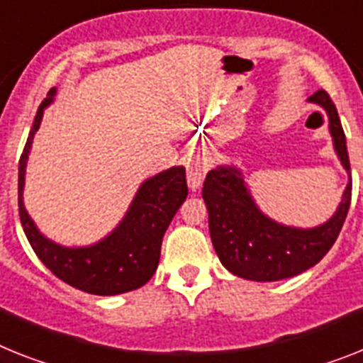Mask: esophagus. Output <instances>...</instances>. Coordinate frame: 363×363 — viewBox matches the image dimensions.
<instances>
[{
  "mask_svg": "<svg viewBox=\"0 0 363 363\" xmlns=\"http://www.w3.org/2000/svg\"><path fill=\"white\" fill-rule=\"evenodd\" d=\"M210 162L205 155H191L186 162V179H188V186H190L191 191L199 190L203 181H205V175L208 172Z\"/></svg>",
  "mask_w": 363,
  "mask_h": 363,
  "instance_id": "1",
  "label": "esophagus"
}]
</instances>
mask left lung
<instances>
[{
    "label": "left lung",
    "mask_w": 363,
    "mask_h": 363,
    "mask_svg": "<svg viewBox=\"0 0 363 363\" xmlns=\"http://www.w3.org/2000/svg\"><path fill=\"white\" fill-rule=\"evenodd\" d=\"M308 101L327 112L334 151L347 173H351L345 133L336 106L325 90L313 94ZM351 191L352 182L349 181L342 203L323 225L288 227L258 208L238 167L218 166L210 169L203 184L212 245L221 264L242 279L273 282L299 275L315 266L334 245L351 206Z\"/></svg>",
    "instance_id": "1"
}]
</instances>
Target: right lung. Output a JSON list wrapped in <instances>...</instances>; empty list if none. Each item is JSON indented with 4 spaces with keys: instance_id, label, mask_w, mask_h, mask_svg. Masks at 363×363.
<instances>
[{
    "instance_id": "1",
    "label": "right lung",
    "mask_w": 363,
    "mask_h": 363,
    "mask_svg": "<svg viewBox=\"0 0 363 363\" xmlns=\"http://www.w3.org/2000/svg\"><path fill=\"white\" fill-rule=\"evenodd\" d=\"M57 88L48 92L29 133L18 167V206L27 240L44 266L66 284L92 295H118L144 286L158 267L160 245L173 216L188 196L186 169L182 166L142 182L127 214L108 236L86 247H64L36 228L23 206L26 167L33 138L40 127L44 108L51 105Z\"/></svg>"
}]
</instances>
